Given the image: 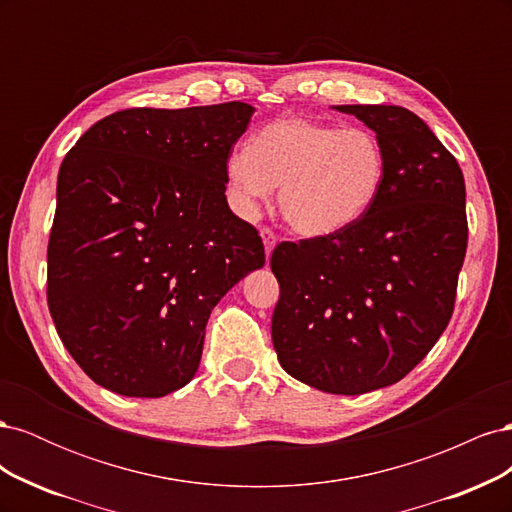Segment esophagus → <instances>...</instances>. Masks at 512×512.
I'll list each match as a JSON object with an SVG mask.
<instances>
[{
    "label": "esophagus",
    "mask_w": 512,
    "mask_h": 512,
    "mask_svg": "<svg viewBox=\"0 0 512 512\" xmlns=\"http://www.w3.org/2000/svg\"><path fill=\"white\" fill-rule=\"evenodd\" d=\"M260 237H262V243H265L267 256H271L273 247H275V243H277V235H275V232H273L269 226H262V228H260Z\"/></svg>",
    "instance_id": "34e87169"
}]
</instances>
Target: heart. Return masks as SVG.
<instances>
[{
	"label": "heart",
	"mask_w": 512,
	"mask_h": 512,
	"mask_svg": "<svg viewBox=\"0 0 512 512\" xmlns=\"http://www.w3.org/2000/svg\"><path fill=\"white\" fill-rule=\"evenodd\" d=\"M389 158L376 132L339 128L303 117L267 123L226 160V181L237 207L252 215L280 185V211L303 237L342 232L374 207Z\"/></svg>",
	"instance_id": "b5f03b06"
}]
</instances>
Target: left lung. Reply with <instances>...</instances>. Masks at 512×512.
Here are the masks:
<instances>
[{"label":"left lung","mask_w":512,"mask_h":512,"mask_svg":"<svg viewBox=\"0 0 512 512\" xmlns=\"http://www.w3.org/2000/svg\"><path fill=\"white\" fill-rule=\"evenodd\" d=\"M337 111L378 134L389 175L359 222L275 247L271 337L292 378L361 395L408 376L453 316L468 247L466 183L453 153L408 108Z\"/></svg>","instance_id":"8db88e82"}]
</instances>
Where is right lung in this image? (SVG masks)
I'll use <instances>...</instances> for the list:
<instances>
[{"instance_id":"add662e5","label":"right lung","mask_w":512,"mask_h":512,"mask_svg":"<svg viewBox=\"0 0 512 512\" xmlns=\"http://www.w3.org/2000/svg\"><path fill=\"white\" fill-rule=\"evenodd\" d=\"M254 106L126 108L66 153L46 250V301L85 374L164 397L200 363L211 309L265 265L226 203V160Z\"/></svg>"}]
</instances>
